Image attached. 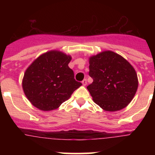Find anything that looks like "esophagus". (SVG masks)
Wrapping results in <instances>:
<instances>
[{"label": "esophagus", "instance_id": "1", "mask_svg": "<svg viewBox=\"0 0 155 155\" xmlns=\"http://www.w3.org/2000/svg\"><path fill=\"white\" fill-rule=\"evenodd\" d=\"M82 85H84V86H85V85H87V79H83V80H82Z\"/></svg>", "mask_w": 155, "mask_h": 155}]
</instances>
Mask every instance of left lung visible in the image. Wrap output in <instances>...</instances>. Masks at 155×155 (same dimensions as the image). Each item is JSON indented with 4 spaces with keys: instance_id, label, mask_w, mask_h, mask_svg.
Instances as JSON below:
<instances>
[{
    "instance_id": "left-lung-1",
    "label": "left lung",
    "mask_w": 155,
    "mask_h": 155,
    "mask_svg": "<svg viewBox=\"0 0 155 155\" xmlns=\"http://www.w3.org/2000/svg\"><path fill=\"white\" fill-rule=\"evenodd\" d=\"M89 76L93 82L87 88L95 104L110 112L130 103L138 87L134 68L119 54L105 51L89 59Z\"/></svg>"
}]
</instances>
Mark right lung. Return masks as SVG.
I'll list each match as a JSON object with an SVG mask.
<instances>
[{"label": "right lung", "instance_id": "1", "mask_svg": "<svg viewBox=\"0 0 155 155\" xmlns=\"http://www.w3.org/2000/svg\"><path fill=\"white\" fill-rule=\"evenodd\" d=\"M71 57L50 51L37 58L25 73L22 87L30 102L43 111L58 108L82 83L69 68Z\"/></svg>", "mask_w": 155, "mask_h": 155}]
</instances>
